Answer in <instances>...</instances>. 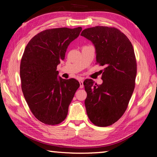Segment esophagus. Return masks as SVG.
Listing matches in <instances>:
<instances>
[{"label":"esophagus","mask_w":157,"mask_h":157,"mask_svg":"<svg viewBox=\"0 0 157 157\" xmlns=\"http://www.w3.org/2000/svg\"><path fill=\"white\" fill-rule=\"evenodd\" d=\"M79 88L80 89H82L84 87V84H83V80H82V79H80V80L79 81Z\"/></svg>","instance_id":"obj_1"}]
</instances>
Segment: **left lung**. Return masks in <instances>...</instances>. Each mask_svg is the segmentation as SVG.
Returning a JSON list of instances; mask_svg holds the SVG:
<instances>
[{
    "label": "left lung",
    "mask_w": 157,
    "mask_h": 157,
    "mask_svg": "<svg viewBox=\"0 0 157 157\" xmlns=\"http://www.w3.org/2000/svg\"><path fill=\"white\" fill-rule=\"evenodd\" d=\"M81 35L94 45L96 63L105 66L102 84L91 79L84 82L86 113L95 125L109 126L123 115L134 91V50L125 34L115 28L95 26L85 29Z\"/></svg>",
    "instance_id": "1"
}]
</instances>
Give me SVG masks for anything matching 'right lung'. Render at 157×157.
<instances>
[{"instance_id": "add662e5", "label": "right lung", "mask_w": 157, "mask_h": 157, "mask_svg": "<svg viewBox=\"0 0 157 157\" xmlns=\"http://www.w3.org/2000/svg\"><path fill=\"white\" fill-rule=\"evenodd\" d=\"M81 31V27L49 29L37 34L25 47L20 65L21 89L32 113L44 124L55 125L65 120L79 87L75 79L58 75L57 66Z\"/></svg>"}]
</instances>
